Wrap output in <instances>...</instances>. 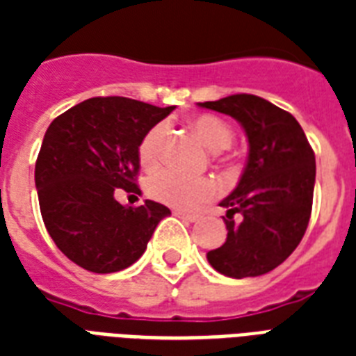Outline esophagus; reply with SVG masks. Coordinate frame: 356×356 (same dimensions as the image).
<instances>
[{
	"instance_id": "34e87169",
	"label": "esophagus",
	"mask_w": 356,
	"mask_h": 356,
	"mask_svg": "<svg viewBox=\"0 0 356 356\" xmlns=\"http://www.w3.org/2000/svg\"><path fill=\"white\" fill-rule=\"evenodd\" d=\"M173 214H175L177 218H181V220H184V222H195V220H197L195 214H186V212H181V211H175Z\"/></svg>"
}]
</instances>
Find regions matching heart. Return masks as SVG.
<instances>
[{"label": "heart", "instance_id": "b5f03b06", "mask_svg": "<svg viewBox=\"0 0 356 356\" xmlns=\"http://www.w3.org/2000/svg\"><path fill=\"white\" fill-rule=\"evenodd\" d=\"M190 127L195 136L212 151L227 149L233 142V129L223 120L212 114H200L190 120ZM166 123H156L140 140L138 156L144 166H153L159 161L162 144L166 140ZM147 192L153 200L161 201L164 205L179 209V211H192L203 201L211 200L216 194V186L209 179H190L172 170L155 173L147 183Z\"/></svg>", "mask_w": 356, "mask_h": 356}]
</instances>
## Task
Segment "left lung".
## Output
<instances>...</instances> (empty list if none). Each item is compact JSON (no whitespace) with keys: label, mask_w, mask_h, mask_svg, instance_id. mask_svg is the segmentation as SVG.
I'll return each mask as SVG.
<instances>
[{"label":"left lung","mask_w":356,"mask_h":356,"mask_svg":"<svg viewBox=\"0 0 356 356\" xmlns=\"http://www.w3.org/2000/svg\"><path fill=\"white\" fill-rule=\"evenodd\" d=\"M200 107L242 125L249 153L236 188L220 203L227 240L207 253L222 275L243 279L275 270L303 238L312 211L316 156L292 114L251 94H234ZM241 214V222L232 216Z\"/></svg>","instance_id":"1"}]
</instances>
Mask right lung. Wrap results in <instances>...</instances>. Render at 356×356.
I'll return each instance as SVG.
<instances>
[{"label":"right lung","mask_w":356,"mask_h":356,"mask_svg":"<svg viewBox=\"0 0 356 356\" xmlns=\"http://www.w3.org/2000/svg\"><path fill=\"white\" fill-rule=\"evenodd\" d=\"M175 107L129 97H92L47 127L35 166L38 203L47 233L81 268L114 273L144 254L170 209L145 200L120 205L114 194L136 192L138 145Z\"/></svg>","instance_id":"add662e5"}]
</instances>
